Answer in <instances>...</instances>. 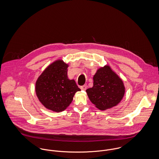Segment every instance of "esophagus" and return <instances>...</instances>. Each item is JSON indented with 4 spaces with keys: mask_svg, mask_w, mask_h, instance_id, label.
<instances>
[{
    "mask_svg": "<svg viewBox=\"0 0 159 159\" xmlns=\"http://www.w3.org/2000/svg\"><path fill=\"white\" fill-rule=\"evenodd\" d=\"M86 88H87V85H86V84H84V86H80V89H81L82 90H84V91H85V90L86 89Z\"/></svg>",
    "mask_w": 159,
    "mask_h": 159,
    "instance_id": "esophagus-1",
    "label": "esophagus"
}]
</instances>
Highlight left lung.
I'll list each match as a JSON object with an SVG mask.
<instances>
[{"instance_id": "8db88e82", "label": "left lung", "mask_w": 159, "mask_h": 159, "mask_svg": "<svg viewBox=\"0 0 159 159\" xmlns=\"http://www.w3.org/2000/svg\"><path fill=\"white\" fill-rule=\"evenodd\" d=\"M93 86L86 92L97 108L104 111L116 106L121 101L125 86L121 79L110 67L105 66L93 75Z\"/></svg>"}]
</instances>
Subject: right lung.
Listing matches in <instances>:
<instances>
[{
	"mask_svg": "<svg viewBox=\"0 0 159 159\" xmlns=\"http://www.w3.org/2000/svg\"><path fill=\"white\" fill-rule=\"evenodd\" d=\"M68 67L62 60H57L47 66L35 84L38 100L53 112L66 110L72 102L75 93L80 91L75 80L68 78Z\"/></svg>",
	"mask_w": 159,
	"mask_h": 159,
	"instance_id": "obj_1",
	"label": "right lung"
}]
</instances>
